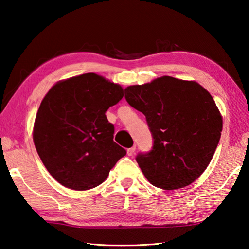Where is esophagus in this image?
<instances>
[{
    "label": "esophagus",
    "mask_w": 249,
    "mask_h": 249,
    "mask_svg": "<svg viewBox=\"0 0 249 249\" xmlns=\"http://www.w3.org/2000/svg\"><path fill=\"white\" fill-rule=\"evenodd\" d=\"M135 150H136V146L130 147V148L127 149V155H128V156H132V155L135 153Z\"/></svg>",
    "instance_id": "esophagus-1"
}]
</instances>
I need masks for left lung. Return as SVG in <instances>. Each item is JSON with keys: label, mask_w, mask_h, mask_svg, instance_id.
I'll return each instance as SVG.
<instances>
[{"label": "left lung", "mask_w": 249, "mask_h": 249, "mask_svg": "<svg viewBox=\"0 0 249 249\" xmlns=\"http://www.w3.org/2000/svg\"><path fill=\"white\" fill-rule=\"evenodd\" d=\"M125 99L146 116L154 138L153 149L136 158L147 180L163 190L195 182L212 160L223 128L210 92L196 81L163 75L127 87Z\"/></svg>", "instance_id": "1"}]
</instances>
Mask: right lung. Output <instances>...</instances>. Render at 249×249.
Here are the masks:
<instances>
[{
    "label": "right lung",
    "mask_w": 249,
    "mask_h": 249,
    "mask_svg": "<svg viewBox=\"0 0 249 249\" xmlns=\"http://www.w3.org/2000/svg\"><path fill=\"white\" fill-rule=\"evenodd\" d=\"M123 96L120 84L92 72L58 81L45 95L33 140L48 172L64 187H98L126 155L113 141L114 125L105 115Z\"/></svg>",
    "instance_id": "right-lung-1"
}]
</instances>
